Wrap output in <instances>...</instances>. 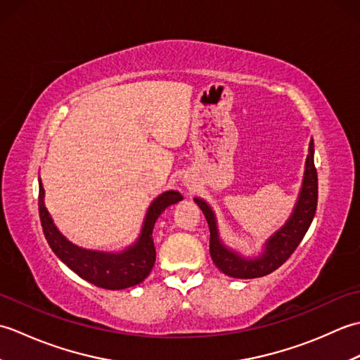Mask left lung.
Returning a JSON list of instances; mask_svg holds the SVG:
<instances>
[{"label":"left lung","instance_id":"8db88e82","mask_svg":"<svg viewBox=\"0 0 360 360\" xmlns=\"http://www.w3.org/2000/svg\"><path fill=\"white\" fill-rule=\"evenodd\" d=\"M319 200V181L317 170L314 165V142L309 143V155L307 158V168H304L303 187L300 190L297 205L292 217L283 226L278 232H275L266 243L264 254L255 259H244L235 252L229 250L218 238L215 215L210 207L202 200L196 202L200 205L210 229V255L218 269L233 278H257L274 272L294 254L298 244L303 240L304 233L312 223L316 215Z\"/></svg>","mask_w":360,"mask_h":360}]
</instances>
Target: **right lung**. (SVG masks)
<instances>
[{
	"label": "right lung",
	"instance_id": "add662e5",
	"mask_svg": "<svg viewBox=\"0 0 360 360\" xmlns=\"http://www.w3.org/2000/svg\"><path fill=\"white\" fill-rule=\"evenodd\" d=\"M44 188L40 179L38 190V210H40L41 227L51 249L62 262L82 278L103 289H125L139 285L148 277L156 262V249L153 243V229L168 205L182 200L179 192H165L156 198L147 212L142 233L136 244L119 254H106L74 246L53 226L48 209L44 207Z\"/></svg>",
	"mask_w": 360,
	"mask_h": 360
}]
</instances>
